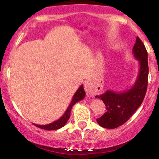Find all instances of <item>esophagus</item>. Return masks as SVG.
<instances>
[{"label": "esophagus", "mask_w": 159, "mask_h": 159, "mask_svg": "<svg viewBox=\"0 0 159 159\" xmlns=\"http://www.w3.org/2000/svg\"><path fill=\"white\" fill-rule=\"evenodd\" d=\"M84 90H85L88 96L94 97V94H96V90L94 89V86L92 85V84L90 81H87V82L84 83Z\"/></svg>", "instance_id": "obj_1"}]
</instances>
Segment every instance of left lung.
I'll return each instance as SVG.
<instances>
[{
  "mask_svg": "<svg viewBox=\"0 0 159 159\" xmlns=\"http://www.w3.org/2000/svg\"><path fill=\"white\" fill-rule=\"evenodd\" d=\"M132 52L139 63V75L134 85L122 92L108 90L104 94L95 96L102 99L106 106L107 112L97 119L99 125L105 129H115L125 123L142 105L146 94L148 78V52L139 37L136 38Z\"/></svg>",
  "mask_w": 159,
  "mask_h": 159,
  "instance_id": "1",
  "label": "left lung"
}]
</instances>
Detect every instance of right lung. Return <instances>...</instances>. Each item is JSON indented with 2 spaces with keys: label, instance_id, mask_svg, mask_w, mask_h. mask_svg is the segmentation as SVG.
Segmentation results:
<instances>
[{
  "label": "right lung",
  "instance_id": "obj_1",
  "mask_svg": "<svg viewBox=\"0 0 159 159\" xmlns=\"http://www.w3.org/2000/svg\"><path fill=\"white\" fill-rule=\"evenodd\" d=\"M84 96H85V91H84V88H83V85L81 84L79 87V89H78V91L75 92V94H74L73 98H72V101L70 102L69 106L67 108L66 111L65 112L63 115L59 118L57 121H54V122L51 123V124L45 125H36L34 124L35 126H37L38 128H40V129H42L44 130H48V131H51V130H56L59 129L61 128L64 127V126L66 125L67 121H68L70 115V111H71L72 107L75 105V103H77L79 101H81L82 99H84Z\"/></svg>",
  "mask_w": 159,
  "mask_h": 159
}]
</instances>
